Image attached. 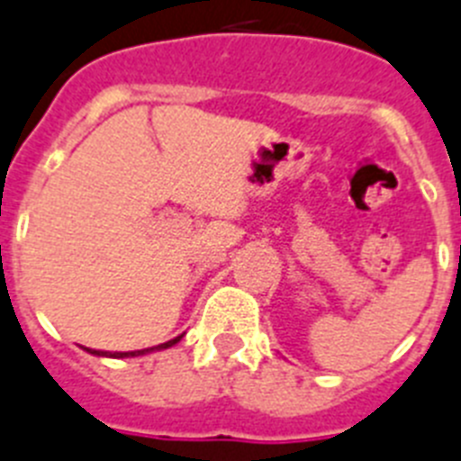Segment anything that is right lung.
I'll use <instances>...</instances> for the list:
<instances>
[{"mask_svg": "<svg viewBox=\"0 0 461 461\" xmlns=\"http://www.w3.org/2000/svg\"><path fill=\"white\" fill-rule=\"evenodd\" d=\"M182 340V336L172 338L167 343H160L156 348H147V349H137V352H100V349H88L90 354H95V357H116V359H125V357H141V354H149V352H158V349H167L172 345H176Z\"/></svg>", "mask_w": 461, "mask_h": 461, "instance_id": "add662e5", "label": "right lung"}]
</instances>
